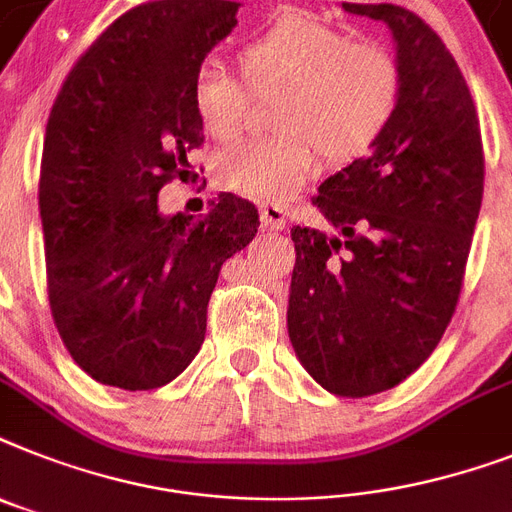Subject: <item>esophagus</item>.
<instances>
[{
	"instance_id": "34e87169",
	"label": "esophagus",
	"mask_w": 512,
	"mask_h": 512,
	"mask_svg": "<svg viewBox=\"0 0 512 512\" xmlns=\"http://www.w3.org/2000/svg\"><path fill=\"white\" fill-rule=\"evenodd\" d=\"M286 218H289V213H286V207L281 202H263L260 205V220H263V226L270 228V231L286 228Z\"/></svg>"
}]
</instances>
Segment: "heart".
I'll return each instance as SVG.
<instances>
[{
    "label": "heart",
    "mask_w": 512,
    "mask_h": 512,
    "mask_svg": "<svg viewBox=\"0 0 512 512\" xmlns=\"http://www.w3.org/2000/svg\"><path fill=\"white\" fill-rule=\"evenodd\" d=\"M257 89L284 86L276 105L281 134L247 141L215 160L218 186L255 199L292 197L321 168L350 165L381 139L402 99V70L392 52L321 20L284 12L242 49ZM191 107L215 141H234L247 128L249 91L218 62H199L191 76Z\"/></svg>",
    "instance_id": "b5f03b06"
}]
</instances>
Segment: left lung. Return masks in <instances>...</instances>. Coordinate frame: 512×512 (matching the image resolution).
<instances>
[{"mask_svg": "<svg viewBox=\"0 0 512 512\" xmlns=\"http://www.w3.org/2000/svg\"><path fill=\"white\" fill-rule=\"evenodd\" d=\"M384 20L402 99L368 157L313 197L334 234L294 226L289 339L336 397H371L415 373L450 326L484 194L471 91L429 23L397 4H342Z\"/></svg>", "mask_w": 512, "mask_h": 512, "instance_id": "8db88e82", "label": "left lung"}]
</instances>
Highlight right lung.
Here are the masks:
<instances>
[{
  "label": "right lung",
  "mask_w": 512,
  "mask_h": 512,
  "mask_svg": "<svg viewBox=\"0 0 512 512\" xmlns=\"http://www.w3.org/2000/svg\"><path fill=\"white\" fill-rule=\"evenodd\" d=\"M236 12L226 0L136 4L78 57L49 112L39 178L49 310L99 384L147 392L184 371L205 342L220 265L260 226L257 207L226 191L197 223L157 210L205 141L191 76Z\"/></svg>",
  "instance_id": "obj_1"
}]
</instances>
